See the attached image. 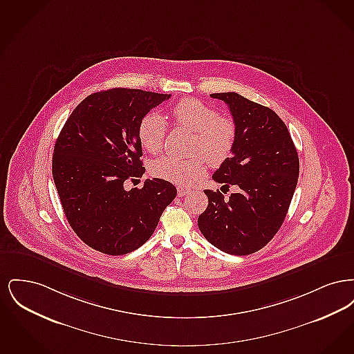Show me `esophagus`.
<instances>
[{"mask_svg":"<svg viewBox=\"0 0 354 354\" xmlns=\"http://www.w3.org/2000/svg\"><path fill=\"white\" fill-rule=\"evenodd\" d=\"M188 192H189L188 188H185V187H178V195H179V196H185Z\"/></svg>","mask_w":354,"mask_h":354,"instance_id":"34e87169","label":"esophagus"}]
</instances>
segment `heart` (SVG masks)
Returning <instances> with one entry per match:
<instances>
[{"label": "heart", "instance_id": "b5f03b06", "mask_svg": "<svg viewBox=\"0 0 354 354\" xmlns=\"http://www.w3.org/2000/svg\"><path fill=\"white\" fill-rule=\"evenodd\" d=\"M178 126L195 133L191 158L165 155L152 163L153 176L171 183L189 185L201 179L211 166L223 165L235 149L237 129L234 119L219 115V111L199 100H182L171 110ZM169 124L156 111L145 114L138 126V136L145 150L158 153L163 149Z\"/></svg>", "mask_w": 354, "mask_h": 354}]
</instances>
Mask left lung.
<instances>
[{
    "label": "left lung",
    "mask_w": 354,
    "mask_h": 354,
    "mask_svg": "<svg viewBox=\"0 0 354 354\" xmlns=\"http://www.w3.org/2000/svg\"><path fill=\"white\" fill-rule=\"evenodd\" d=\"M228 104L237 129L235 149L212 175L237 185L228 201L205 189L207 209L198 219L203 236L223 252L245 256L261 250L286 219L299 179V155L280 117L237 93L211 94Z\"/></svg>",
    "instance_id": "left-lung-1"
}]
</instances>
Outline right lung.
Here are the masks:
<instances>
[{"label": "right lung", "mask_w": 354, "mask_h": 354, "mask_svg": "<svg viewBox=\"0 0 354 354\" xmlns=\"http://www.w3.org/2000/svg\"><path fill=\"white\" fill-rule=\"evenodd\" d=\"M169 94L139 88H110L81 102L57 138L53 179L70 227L95 251L118 256L138 250L151 237L176 188L147 179L142 188L124 189L142 178V117Z\"/></svg>", "instance_id": "add662e5"}]
</instances>
